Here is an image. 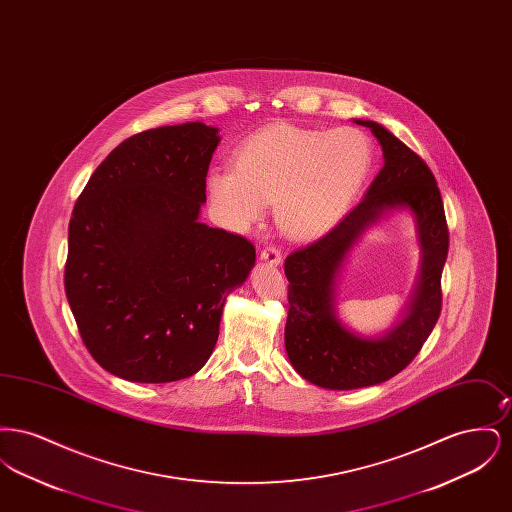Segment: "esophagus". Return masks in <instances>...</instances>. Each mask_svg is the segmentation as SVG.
<instances>
[{
    "mask_svg": "<svg viewBox=\"0 0 512 512\" xmlns=\"http://www.w3.org/2000/svg\"><path fill=\"white\" fill-rule=\"evenodd\" d=\"M261 261L267 263V265H272V267H278L282 263V253L274 245H267L261 251Z\"/></svg>",
    "mask_w": 512,
    "mask_h": 512,
    "instance_id": "34e87169",
    "label": "esophagus"
}]
</instances>
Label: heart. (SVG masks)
Returning <instances> with one entry per match:
<instances>
[{
	"label": "heart",
	"mask_w": 512,
	"mask_h": 512,
	"mask_svg": "<svg viewBox=\"0 0 512 512\" xmlns=\"http://www.w3.org/2000/svg\"><path fill=\"white\" fill-rule=\"evenodd\" d=\"M372 165V140L359 128L274 124L238 147L234 169H213L207 186L217 211L236 226L261 219L274 201L284 232L313 238L340 220Z\"/></svg>",
	"instance_id": "obj_1"
}]
</instances>
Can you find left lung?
<instances>
[{"label":"left lung","mask_w":512,"mask_h":512,"mask_svg":"<svg viewBox=\"0 0 512 512\" xmlns=\"http://www.w3.org/2000/svg\"><path fill=\"white\" fill-rule=\"evenodd\" d=\"M355 122L380 142L382 171L328 234L295 249L284 263L290 282L286 351L299 376L326 390L376 386L413 361L441 313V272L449 249L443 201L428 165L382 124ZM395 208H409L417 220L421 274L406 317L380 339H365L335 315V276L362 232Z\"/></svg>","instance_id":"left-lung-1"}]
</instances>
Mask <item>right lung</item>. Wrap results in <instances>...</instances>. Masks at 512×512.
<instances>
[{
  "mask_svg": "<svg viewBox=\"0 0 512 512\" xmlns=\"http://www.w3.org/2000/svg\"><path fill=\"white\" fill-rule=\"evenodd\" d=\"M219 128H151L115 147L74 203L65 292L90 355L140 384L195 374L255 247L199 222Z\"/></svg>",
  "mask_w": 512,
  "mask_h": 512,
  "instance_id": "obj_1",
  "label": "right lung"
}]
</instances>
